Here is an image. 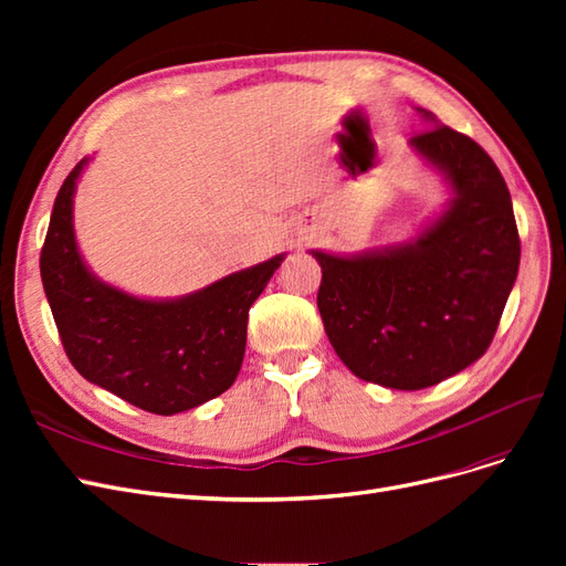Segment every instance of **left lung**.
Returning a JSON list of instances; mask_svg holds the SVG:
<instances>
[{
  "label": "left lung",
  "instance_id": "1",
  "mask_svg": "<svg viewBox=\"0 0 566 566\" xmlns=\"http://www.w3.org/2000/svg\"><path fill=\"white\" fill-rule=\"evenodd\" d=\"M410 139L451 188V200L408 243L358 254L312 250L318 312L333 349L356 378L424 389L484 356L520 269L512 198L489 153L430 111Z\"/></svg>",
  "mask_w": 566,
  "mask_h": 566
}]
</instances>
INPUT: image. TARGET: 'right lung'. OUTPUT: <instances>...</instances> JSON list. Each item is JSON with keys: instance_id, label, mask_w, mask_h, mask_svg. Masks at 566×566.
Instances as JSON below:
<instances>
[{"instance_id": "right-lung-1", "label": "right lung", "mask_w": 566, "mask_h": 566, "mask_svg": "<svg viewBox=\"0 0 566 566\" xmlns=\"http://www.w3.org/2000/svg\"><path fill=\"white\" fill-rule=\"evenodd\" d=\"M82 158L65 177L40 256L63 349L84 380L156 416H175L227 391L243 364L248 312L285 254L175 300H144L84 264L73 227Z\"/></svg>"}]
</instances>
